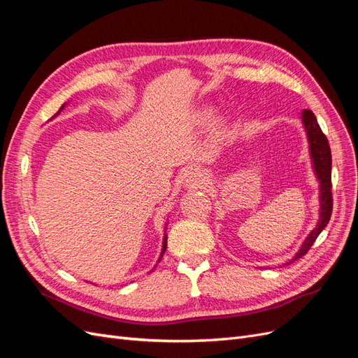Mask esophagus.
<instances>
[{
	"mask_svg": "<svg viewBox=\"0 0 358 358\" xmlns=\"http://www.w3.org/2000/svg\"><path fill=\"white\" fill-rule=\"evenodd\" d=\"M183 183H185L188 188H200V187H203L204 183H206V176H204L203 170L196 169V167L189 169L185 173V178H183Z\"/></svg>",
	"mask_w": 358,
	"mask_h": 358,
	"instance_id": "34e87169",
	"label": "esophagus"
}]
</instances>
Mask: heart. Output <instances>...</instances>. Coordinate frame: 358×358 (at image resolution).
Masks as SVG:
<instances>
[{
	"instance_id": "1",
	"label": "heart",
	"mask_w": 358,
	"mask_h": 358,
	"mask_svg": "<svg viewBox=\"0 0 358 358\" xmlns=\"http://www.w3.org/2000/svg\"><path fill=\"white\" fill-rule=\"evenodd\" d=\"M201 117H203V119H209V117H210V112H209V110H203V112H201ZM222 127H224V122L220 124V128H222Z\"/></svg>"
}]
</instances>
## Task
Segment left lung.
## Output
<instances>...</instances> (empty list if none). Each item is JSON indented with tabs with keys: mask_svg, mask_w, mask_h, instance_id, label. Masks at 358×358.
Returning <instances> with one entry per match:
<instances>
[{
	"mask_svg": "<svg viewBox=\"0 0 358 358\" xmlns=\"http://www.w3.org/2000/svg\"><path fill=\"white\" fill-rule=\"evenodd\" d=\"M300 121L305 128L308 146H309V157L312 170L315 173V178L320 183V216L318 222L313 227V230L306 236L305 242L299 248V251L292 255L287 264L294 263L296 259L305 255L309 248L317 241L320 233L326 229V225L330 221L331 209H333V199H331V150L327 142V137L321 131L320 124L315 115L310 110H301Z\"/></svg>",
	"mask_w": 358,
	"mask_h": 358,
	"instance_id": "1",
	"label": "left lung"
}]
</instances>
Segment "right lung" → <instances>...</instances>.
I'll return each mask as SVG.
<instances>
[{
	"label": "right lung",
	"instance_id": "1",
	"mask_svg": "<svg viewBox=\"0 0 358 358\" xmlns=\"http://www.w3.org/2000/svg\"><path fill=\"white\" fill-rule=\"evenodd\" d=\"M69 103H64L62 106H61V109L55 113V115H53L50 119H53V117H57L59 113H61V110H64V107H66ZM167 225V224H166ZM166 230H167V227H166V229H164V237H162V248H161V254H159V258H158V262L157 263H159L161 262V258H162V255H164V252H166V249H167V233H166ZM155 268V267H154Z\"/></svg>",
	"mask_w": 358,
	"mask_h": 358
}]
</instances>
